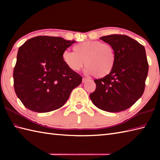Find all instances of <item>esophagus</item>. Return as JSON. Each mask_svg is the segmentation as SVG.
<instances>
[{"instance_id": "34e87169", "label": "esophagus", "mask_w": 160, "mask_h": 160, "mask_svg": "<svg viewBox=\"0 0 160 160\" xmlns=\"http://www.w3.org/2000/svg\"><path fill=\"white\" fill-rule=\"evenodd\" d=\"M88 80H89V79H88V78H84H84H82V82H83V83H85L86 82H87Z\"/></svg>"}]
</instances>
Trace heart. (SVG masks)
<instances>
[{
	"instance_id": "obj_1",
	"label": "heart",
	"mask_w": 160,
	"mask_h": 160,
	"mask_svg": "<svg viewBox=\"0 0 160 160\" xmlns=\"http://www.w3.org/2000/svg\"><path fill=\"white\" fill-rule=\"evenodd\" d=\"M73 49L74 52L66 50L62 55L64 63L71 71H80L84 61L87 73L102 78L109 74L115 65V50L109 44L87 40L75 45Z\"/></svg>"
}]
</instances>
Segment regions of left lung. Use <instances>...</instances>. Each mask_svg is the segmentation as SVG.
Masks as SVG:
<instances>
[{"label":"left lung","instance_id":"left-lung-1","mask_svg":"<svg viewBox=\"0 0 160 160\" xmlns=\"http://www.w3.org/2000/svg\"><path fill=\"white\" fill-rule=\"evenodd\" d=\"M114 48L115 63L111 72L94 80L96 88L89 95L95 106L119 112L133 105L145 89L148 63L144 47L128 36L112 34L100 38Z\"/></svg>","mask_w":160,"mask_h":160}]
</instances>
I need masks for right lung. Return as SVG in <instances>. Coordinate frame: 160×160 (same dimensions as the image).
<instances>
[{
	"instance_id": "1",
	"label": "right lung",
	"mask_w": 160,
	"mask_h": 160,
	"mask_svg": "<svg viewBox=\"0 0 160 160\" xmlns=\"http://www.w3.org/2000/svg\"><path fill=\"white\" fill-rule=\"evenodd\" d=\"M76 41L39 36L20 46L13 69L17 97L28 109L46 113L62 107L82 77L64 63L62 55Z\"/></svg>"
}]
</instances>
